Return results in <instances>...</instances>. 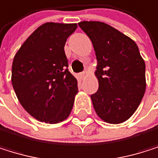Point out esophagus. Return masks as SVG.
Returning a JSON list of instances; mask_svg holds the SVG:
<instances>
[{"label":"esophagus","instance_id":"34e87169","mask_svg":"<svg viewBox=\"0 0 158 158\" xmlns=\"http://www.w3.org/2000/svg\"><path fill=\"white\" fill-rule=\"evenodd\" d=\"M86 75H87L86 72H82V73H81V78H84V77H86Z\"/></svg>","mask_w":158,"mask_h":158}]
</instances>
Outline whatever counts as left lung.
I'll return each instance as SVG.
<instances>
[{
    "mask_svg": "<svg viewBox=\"0 0 158 158\" xmlns=\"http://www.w3.org/2000/svg\"><path fill=\"white\" fill-rule=\"evenodd\" d=\"M78 26L91 39L97 60L98 90L91 95L96 114L109 123H121L138 109L146 89L145 63L137 44L100 21Z\"/></svg>",
    "mask_w": 158,
    "mask_h": 158,
    "instance_id": "left-lung-1",
    "label": "left lung"
}]
</instances>
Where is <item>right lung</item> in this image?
Instances as JSON below:
<instances>
[{
    "instance_id": "right-lung-1",
    "label": "right lung",
    "mask_w": 158,
    "mask_h": 158,
    "mask_svg": "<svg viewBox=\"0 0 158 158\" xmlns=\"http://www.w3.org/2000/svg\"><path fill=\"white\" fill-rule=\"evenodd\" d=\"M77 27V23L47 22L31 33L14 57L11 81L17 97L40 122H63L72 110L77 81L68 71L64 45Z\"/></svg>"
}]
</instances>
